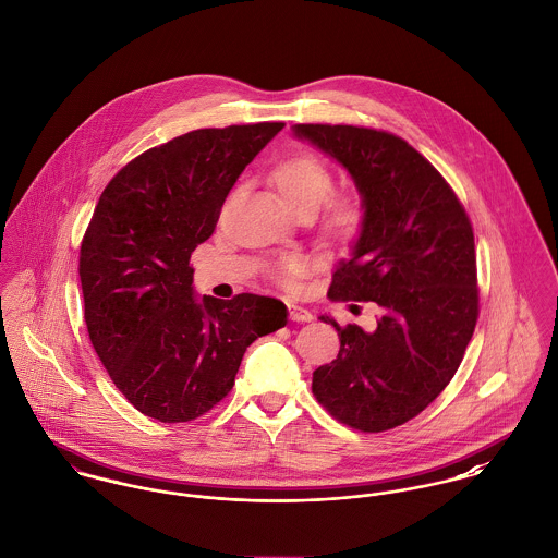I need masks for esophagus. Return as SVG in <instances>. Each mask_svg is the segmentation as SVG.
I'll return each mask as SVG.
<instances>
[{"mask_svg": "<svg viewBox=\"0 0 558 558\" xmlns=\"http://www.w3.org/2000/svg\"><path fill=\"white\" fill-rule=\"evenodd\" d=\"M289 316H291V320H298V323H310L314 318L312 312L300 303H289Z\"/></svg>", "mask_w": 558, "mask_h": 558, "instance_id": "obj_1", "label": "esophagus"}]
</instances>
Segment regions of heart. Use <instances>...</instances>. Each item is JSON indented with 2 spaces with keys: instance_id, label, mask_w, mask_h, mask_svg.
<instances>
[{
  "instance_id": "b5f03b06",
  "label": "heart",
  "mask_w": 558,
  "mask_h": 558,
  "mask_svg": "<svg viewBox=\"0 0 558 558\" xmlns=\"http://www.w3.org/2000/svg\"><path fill=\"white\" fill-rule=\"evenodd\" d=\"M271 180L289 208L295 215L314 216L333 191V173L314 155H295L280 161ZM365 225V206L359 195H340L325 206L320 220V238L327 246H348L361 233ZM301 271L298 258L289 257L271 265V276L278 282H293Z\"/></svg>"
}]
</instances>
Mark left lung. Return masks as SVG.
<instances>
[{
    "instance_id": "left-lung-1",
    "label": "left lung",
    "mask_w": 558,
    "mask_h": 558,
    "mask_svg": "<svg viewBox=\"0 0 558 558\" xmlns=\"http://www.w3.org/2000/svg\"><path fill=\"white\" fill-rule=\"evenodd\" d=\"M336 159L365 206L329 298L374 301L378 327H340V352L312 392L343 425L380 433L418 416L457 374L477 320L473 229L454 191L405 140L352 125H295ZM352 307V305H350Z\"/></svg>"
}]
</instances>
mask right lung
Returning <instances> with one entry per match:
<instances>
[{
    "label": "right lung",
    "instance_id": "add662e5",
    "mask_svg": "<svg viewBox=\"0 0 558 558\" xmlns=\"http://www.w3.org/2000/svg\"><path fill=\"white\" fill-rule=\"evenodd\" d=\"M282 128L178 135L129 161L95 206L78 265L88 338L129 403L155 421L213 410L246 348L287 325L274 298H195L189 265L240 173Z\"/></svg>",
    "mask_w": 558,
    "mask_h": 558
}]
</instances>
